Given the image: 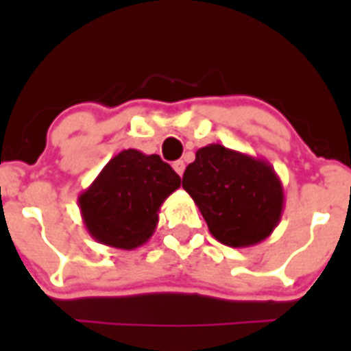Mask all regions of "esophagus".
<instances>
[{
	"instance_id": "esophagus-1",
	"label": "esophagus",
	"mask_w": 351,
	"mask_h": 351,
	"mask_svg": "<svg viewBox=\"0 0 351 351\" xmlns=\"http://www.w3.org/2000/svg\"><path fill=\"white\" fill-rule=\"evenodd\" d=\"M173 170H176V172L179 173V176H182V172H184V161L182 160H178V161H173Z\"/></svg>"
}]
</instances>
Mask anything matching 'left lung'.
Returning a JSON list of instances; mask_svg holds the SVG:
<instances>
[{"label":"left lung","mask_w":351,"mask_h":351,"mask_svg":"<svg viewBox=\"0 0 351 351\" xmlns=\"http://www.w3.org/2000/svg\"><path fill=\"white\" fill-rule=\"evenodd\" d=\"M184 188L216 241L250 247L274 232L285 209V191L274 167L221 144L200 147L182 176Z\"/></svg>","instance_id":"8db88e82"}]
</instances>
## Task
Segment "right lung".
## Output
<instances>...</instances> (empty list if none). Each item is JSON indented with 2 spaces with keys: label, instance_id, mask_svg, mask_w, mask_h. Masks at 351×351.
I'll return each instance as SVG.
<instances>
[{
  "label": "right lung",
  "instance_id": "right-lung-1",
  "mask_svg": "<svg viewBox=\"0 0 351 351\" xmlns=\"http://www.w3.org/2000/svg\"><path fill=\"white\" fill-rule=\"evenodd\" d=\"M179 186L181 178L158 154L125 149L79 195L84 226L100 244L135 250L154 234L161 204Z\"/></svg>",
  "mask_w": 351,
  "mask_h": 351
}]
</instances>
